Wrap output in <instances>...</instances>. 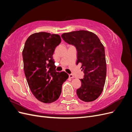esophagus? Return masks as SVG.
Listing matches in <instances>:
<instances>
[{"label": "esophagus", "mask_w": 132, "mask_h": 132, "mask_svg": "<svg viewBox=\"0 0 132 132\" xmlns=\"http://www.w3.org/2000/svg\"><path fill=\"white\" fill-rule=\"evenodd\" d=\"M69 78H71V79H73V78H74V76L72 74H69Z\"/></svg>", "instance_id": "esophagus-1"}]
</instances>
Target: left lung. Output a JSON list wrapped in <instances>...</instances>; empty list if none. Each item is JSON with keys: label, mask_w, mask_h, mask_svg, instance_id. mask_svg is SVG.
I'll list each match as a JSON object with an SVG mask.
<instances>
[{"label": "left lung", "mask_w": 132, "mask_h": 132, "mask_svg": "<svg viewBox=\"0 0 132 132\" xmlns=\"http://www.w3.org/2000/svg\"><path fill=\"white\" fill-rule=\"evenodd\" d=\"M61 37L77 50V62L80 63L84 78L77 94L81 100L91 102L102 93L106 77V62L104 46L96 35L85 30L64 33Z\"/></svg>", "instance_id": "obj_1"}]
</instances>
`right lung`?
Instances as JSON below:
<instances>
[{
	"label": "right lung",
	"mask_w": 132,
	"mask_h": 132,
	"mask_svg": "<svg viewBox=\"0 0 132 132\" xmlns=\"http://www.w3.org/2000/svg\"><path fill=\"white\" fill-rule=\"evenodd\" d=\"M61 42L57 34L41 32L30 35L22 51L23 70L34 96L43 103L56 101L63 83L68 78L65 71H55L52 55Z\"/></svg>",
	"instance_id": "right-lung-1"
}]
</instances>
